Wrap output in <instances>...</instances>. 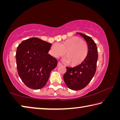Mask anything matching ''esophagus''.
I'll use <instances>...</instances> for the list:
<instances>
[{
    "label": "esophagus",
    "instance_id": "esophagus-1",
    "mask_svg": "<svg viewBox=\"0 0 120 120\" xmlns=\"http://www.w3.org/2000/svg\"><path fill=\"white\" fill-rule=\"evenodd\" d=\"M62 64H61V63L60 62H58V66H61Z\"/></svg>",
    "mask_w": 120,
    "mask_h": 120
}]
</instances>
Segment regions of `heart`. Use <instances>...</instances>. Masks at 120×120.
<instances>
[{"instance_id":"obj_1","label":"heart","mask_w":120,"mask_h":120,"mask_svg":"<svg viewBox=\"0 0 120 120\" xmlns=\"http://www.w3.org/2000/svg\"><path fill=\"white\" fill-rule=\"evenodd\" d=\"M88 51L87 44L76 36L64 41L59 45L53 44L50 50L51 54L56 58L60 57L65 53L64 60L72 66L81 64L86 58Z\"/></svg>"}]
</instances>
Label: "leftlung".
<instances>
[{"label": "left lung", "instance_id": "1", "mask_svg": "<svg viewBox=\"0 0 120 120\" xmlns=\"http://www.w3.org/2000/svg\"><path fill=\"white\" fill-rule=\"evenodd\" d=\"M87 42L88 51L87 56L82 64L73 68L66 67L67 71L64 79L69 88L78 90L85 88L94 77L96 70L98 51L96 43L90 36L77 33Z\"/></svg>", "mask_w": 120, "mask_h": 120}]
</instances>
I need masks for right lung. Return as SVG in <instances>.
<instances>
[{
    "label": "right lung",
    "instance_id": "1",
    "mask_svg": "<svg viewBox=\"0 0 120 120\" xmlns=\"http://www.w3.org/2000/svg\"><path fill=\"white\" fill-rule=\"evenodd\" d=\"M52 44L37 38L23 41L16 54L18 74L26 86L39 89L45 86L58 61L48 52Z\"/></svg>",
    "mask_w": 120,
    "mask_h": 120
}]
</instances>
